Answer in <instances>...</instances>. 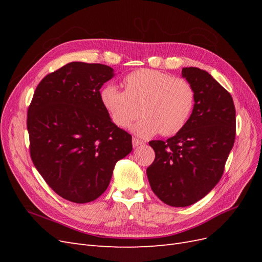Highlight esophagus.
I'll return each instance as SVG.
<instances>
[{"label": "esophagus", "instance_id": "obj_1", "mask_svg": "<svg viewBox=\"0 0 262 262\" xmlns=\"http://www.w3.org/2000/svg\"><path fill=\"white\" fill-rule=\"evenodd\" d=\"M143 144H144L143 141H141V140H139L137 138H133L132 139V145H133V147H138V146L143 145Z\"/></svg>", "mask_w": 262, "mask_h": 262}]
</instances>
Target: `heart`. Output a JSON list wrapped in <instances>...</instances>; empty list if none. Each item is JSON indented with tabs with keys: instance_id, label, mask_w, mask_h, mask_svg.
Wrapping results in <instances>:
<instances>
[{
	"instance_id": "obj_1",
	"label": "heart",
	"mask_w": 262,
	"mask_h": 262,
	"mask_svg": "<svg viewBox=\"0 0 262 262\" xmlns=\"http://www.w3.org/2000/svg\"><path fill=\"white\" fill-rule=\"evenodd\" d=\"M123 86L124 92L113 85L100 92L101 105L115 124L126 128L142 113L144 118L132 126L138 137L160 132L170 137L185 128L194 105V91L185 78L141 69L126 75Z\"/></svg>"
}]
</instances>
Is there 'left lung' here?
Returning <instances> with one entry per match:
<instances>
[{
    "mask_svg": "<svg viewBox=\"0 0 262 262\" xmlns=\"http://www.w3.org/2000/svg\"><path fill=\"white\" fill-rule=\"evenodd\" d=\"M181 75L194 91L185 128L166 141H150L155 160L146 169L153 192L170 207H188L216 186L235 141L233 98L215 78L198 68Z\"/></svg>",
    "mask_w": 262,
    "mask_h": 262,
    "instance_id": "obj_1",
    "label": "left lung"
}]
</instances>
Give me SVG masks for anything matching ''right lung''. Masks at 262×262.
<instances>
[{
  "label": "right lung",
  "instance_id": "add662e5",
  "mask_svg": "<svg viewBox=\"0 0 262 262\" xmlns=\"http://www.w3.org/2000/svg\"><path fill=\"white\" fill-rule=\"evenodd\" d=\"M114 76L105 64L70 62L42 78L28 108L31 160L53 191L71 202L96 200L116 163L132 150V137L100 101L99 90Z\"/></svg>",
  "mask_w": 262,
  "mask_h": 262
}]
</instances>
